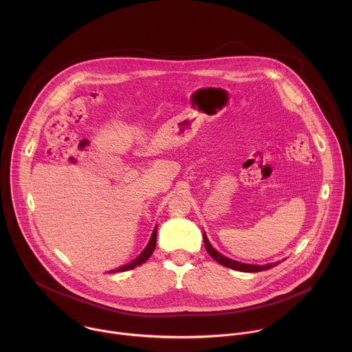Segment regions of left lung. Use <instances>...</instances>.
Wrapping results in <instances>:
<instances>
[{
	"instance_id": "1",
	"label": "left lung",
	"mask_w": 352,
	"mask_h": 352,
	"mask_svg": "<svg viewBox=\"0 0 352 352\" xmlns=\"http://www.w3.org/2000/svg\"><path fill=\"white\" fill-rule=\"evenodd\" d=\"M203 241H204V247H206V251L208 252V254L219 264L228 267V268H232V270H237V271H241V272H258V271H265V270H270L275 265H278L280 261H276V263H268V264H263V265H258V264H245V263H240V261H236V260H232L223 254H221L219 252L215 251V248H212V245L210 244L206 233L203 232Z\"/></svg>"
}]
</instances>
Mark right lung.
I'll list each match as a JSON object with an SVG mask.
<instances>
[{"label":"right lung","instance_id":"obj_1","mask_svg":"<svg viewBox=\"0 0 352 352\" xmlns=\"http://www.w3.org/2000/svg\"><path fill=\"white\" fill-rule=\"evenodd\" d=\"M155 240H157V226L154 228V230H153V233H151V240H149L146 248L140 253V256H137V257H135L133 261H130L129 264H124V265H122V267H119V268H116V270L109 271V274H111V272H124V271L133 270V268H135V267L144 264V263L151 257L153 251L155 250Z\"/></svg>","mask_w":352,"mask_h":352}]
</instances>
